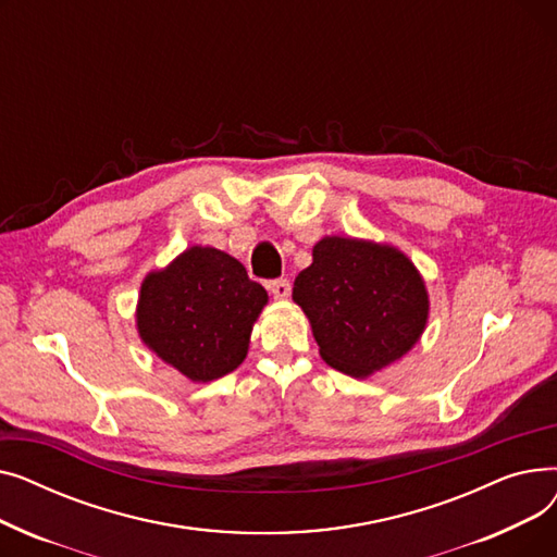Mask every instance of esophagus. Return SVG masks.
Wrapping results in <instances>:
<instances>
[{"label":"esophagus","instance_id":"1","mask_svg":"<svg viewBox=\"0 0 557 557\" xmlns=\"http://www.w3.org/2000/svg\"><path fill=\"white\" fill-rule=\"evenodd\" d=\"M269 290H271L275 300H286L290 296V284L286 280H273L269 284Z\"/></svg>","mask_w":557,"mask_h":557}]
</instances>
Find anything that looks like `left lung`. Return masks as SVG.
I'll return each mask as SVG.
<instances>
[{"label": "left lung", "mask_w": 557, "mask_h": 557, "mask_svg": "<svg viewBox=\"0 0 557 557\" xmlns=\"http://www.w3.org/2000/svg\"><path fill=\"white\" fill-rule=\"evenodd\" d=\"M294 282L327 366L366 379L406 357L429 323V290L416 263L391 244L330 234Z\"/></svg>", "instance_id": "1"}]
</instances>
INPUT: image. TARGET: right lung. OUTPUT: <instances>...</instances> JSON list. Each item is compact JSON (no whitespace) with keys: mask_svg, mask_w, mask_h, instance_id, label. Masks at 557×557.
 I'll return each instance as SVG.
<instances>
[{"mask_svg":"<svg viewBox=\"0 0 557 557\" xmlns=\"http://www.w3.org/2000/svg\"><path fill=\"white\" fill-rule=\"evenodd\" d=\"M269 294L239 259L191 246L139 286L135 327L141 343L194 384L237 370Z\"/></svg>","mask_w":557,"mask_h":557,"instance_id":"add662e5","label":"right lung"}]
</instances>
